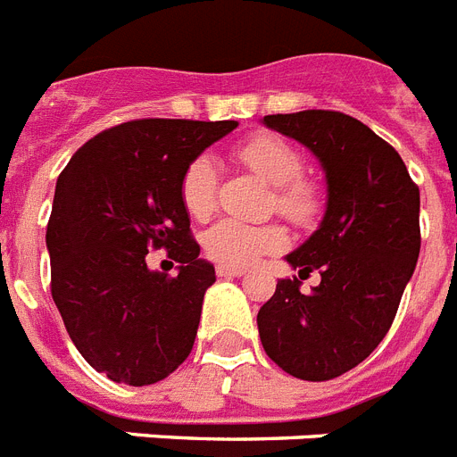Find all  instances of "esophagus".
Returning <instances> with one entry per match:
<instances>
[{
  "label": "esophagus",
  "mask_w": 457,
  "mask_h": 457,
  "mask_svg": "<svg viewBox=\"0 0 457 457\" xmlns=\"http://www.w3.org/2000/svg\"><path fill=\"white\" fill-rule=\"evenodd\" d=\"M216 272L220 279H235V277H244L246 270L244 267H229V265H218Z\"/></svg>",
  "instance_id": "obj_1"
}]
</instances>
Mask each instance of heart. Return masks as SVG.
Masks as SVG:
<instances>
[{
	"label": "heart",
	"mask_w": 457,
	"mask_h": 457,
	"mask_svg": "<svg viewBox=\"0 0 457 457\" xmlns=\"http://www.w3.org/2000/svg\"><path fill=\"white\" fill-rule=\"evenodd\" d=\"M239 162L274 185V206L295 225H310L324 209L319 185L303 176V152L277 133H253L235 147ZM180 202L195 220H206L216 209L218 176L209 157H196L180 176ZM287 244V232L277 222H253L225 218L204 235V248L211 261L229 267H244L261 255L274 253Z\"/></svg>",
	"instance_id": "b5f03b06"
}]
</instances>
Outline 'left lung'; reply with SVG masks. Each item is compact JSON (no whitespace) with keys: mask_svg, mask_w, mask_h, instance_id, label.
<instances>
[{"mask_svg":"<svg viewBox=\"0 0 457 457\" xmlns=\"http://www.w3.org/2000/svg\"><path fill=\"white\" fill-rule=\"evenodd\" d=\"M270 129L300 140L326 170L324 220L287 261L321 284L300 293L281 279L258 312L267 357L300 380H333L387 336L420 253V190L399 152L350 114H267Z\"/></svg>","mask_w":457,"mask_h":457,"instance_id":"left-lung-1","label":"left lung"}]
</instances>
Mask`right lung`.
<instances>
[{
  "label": "right lung",
  "mask_w": 457,
  "mask_h": 457,
  "mask_svg": "<svg viewBox=\"0 0 457 457\" xmlns=\"http://www.w3.org/2000/svg\"><path fill=\"white\" fill-rule=\"evenodd\" d=\"M237 121L133 120L74 152L46 225L51 295L79 354L114 383L164 380L190 357L216 270L180 202V176ZM164 247L179 274L152 273Z\"/></svg>",
  "instance_id": "add662e5"
}]
</instances>
